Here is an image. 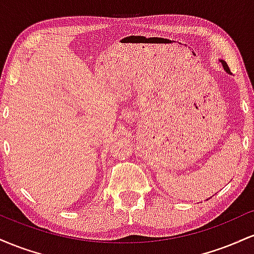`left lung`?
I'll use <instances>...</instances> for the list:
<instances>
[{"instance_id": "obj_1", "label": "left lung", "mask_w": 254, "mask_h": 254, "mask_svg": "<svg viewBox=\"0 0 254 254\" xmlns=\"http://www.w3.org/2000/svg\"><path fill=\"white\" fill-rule=\"evenodd\" d=\"M221 62H222V64H223V66H224V69H226V71L227 72H230V70H229V68H228V65H227V63L224 62V61H221Z\"/></svg>"}]
</instances>
